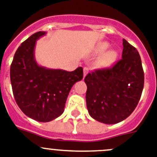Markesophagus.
Listing matches in <instances>:
<instances>
[{
    "label": "esophagus",
    "mask_w": 157,
    "mask_h": 157,
    "mask_svg": "<svg viewBox=\"0 0 157 157\" xmlns=\"http://www.w3.org/2000/svg\"><path fill=\"white\" fill-rule=\"evenodd\" d=\"M88 68L84 67V77H85V76L88 74Z\"/></svg>",
    "instance_id": "obj_1"
}]
</instances>
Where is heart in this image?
Returning a JSON list of instances; mask_svg holds the SVG:
<instances>
[{"label":"heart","instance_id":"b5f03b06","mask_svg":"<svg viewBox=\"0 0 157 157\" xmlns=\"http://www.w3.org/2000/svg\"><path fill=\"white\" fill-rule=\"evenodd\" d=\"M107 48H108V44L107 43H101L97 49L98 54H103V53H104L107 50ZM117 56H118V54L115 51H114V50H110V51L104 53L99 59V66L103 68L110 67L115 62Z\"/></svg>","mask_w":157,"mask_h":157}]
</instances>
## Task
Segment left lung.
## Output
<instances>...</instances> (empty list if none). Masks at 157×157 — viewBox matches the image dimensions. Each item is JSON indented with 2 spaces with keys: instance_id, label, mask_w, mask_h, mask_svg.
Listing matches in <instances>:
<instances>
[{
  "instance_id": "obj_1",
  "label": "left lung",
  "mask_w": 157,
  "mask_h": 157,
  "mask_svg": "<svg viewBox=\"0 0 157 157\" xmlns=\"http://www.w3.org/2000/svg\"><path fill=\"white\" fill-rule=\"evenodd\" d=\"M122 59L112 67L88 73L86 103L90 116L105 124H116L132 114L144 88L141 57L135 47L122 40Z\"/></svg>"
}]
</instances>
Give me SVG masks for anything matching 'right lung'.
Segmentation results:
<instances>
[{"label": "right lung", "instance_id": "right-lung-1", "mask_svg": "<svg viewBox=\"0 0 157 157\" xmlns=\"http://www.w3.org/2000/svg\"><path fill=\"white\" fill-rule=\"evenodd\" d=\"M46 35L36 32L16 50L10 67V80L15 100L32 119L47 122L64 112L71 88L83 78V68L72 72L40 66L35 58L36 41Z\"/></svg>", "mask_w": 157, "mask_h": 157}]
</instances>
